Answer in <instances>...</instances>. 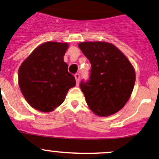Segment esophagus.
<instances>
[{
    "mask_svg": "<svg viewBox=\"0 0 159 159\" xmlns=\"http://www.w3.org/2000/svg\"><path fill=\"white\" fill-rule=\"evenodd\" d=\"M75 79H76L77 85H78V84H79V81H80V75H79V74H76V75H75Z\"/></svg>",
    "mask_w": 159,
    "mask_h": 159,
    "instance_id": "1",
    "label": "esophagus"
}]
</instances>
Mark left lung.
<instances>
[{"instance_id": "1", "label": "left lung", "mask_w": 159, "mask_h": 159, "mask_svg": "<svg viewBox=\"0 0 159 159\" xmlns=\"http://www.w3.org/2000/svg\"><path fill=\"white\" fill-rule=\"evenodd\" d=\"M78 47L92 66L89 80L80 84L89 107L98 116L117 113L133 90L136 73L133 65L111 43L85 41Z\"/></svg>"}]
</instances>
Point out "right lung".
<instances>
[{"label":"right lung","instance_id":"right-lung-1","mask_svg":"<svg viewBox=\"0 0 159 159\" xmlns=\"http://www.w3.org/2000/svg\"><path fill=\"white\" fill-rule=\"evenodd\" d=\"M68 47V43H43L19 66V88L33 108L41 112L53 111L64 101L68 90L75 86V77L63 61Z\"/></svg>","mask_w":159,"mask_h":159}]
</instances>
